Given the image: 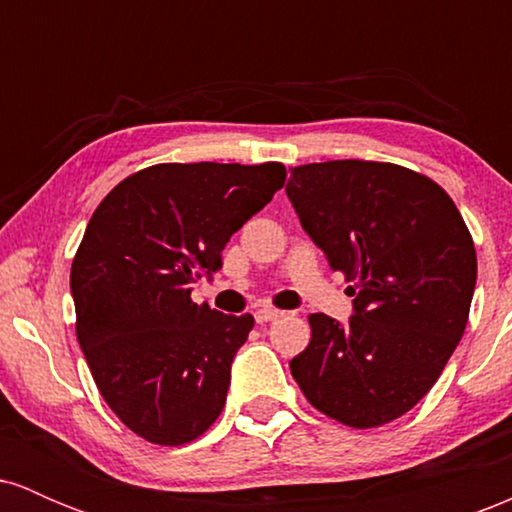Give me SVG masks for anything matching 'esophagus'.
<instances>
[{
  "mask_svg": "<svg viewBox=\"0 0 512 512\" xmlns=\"http://www.w3.org/2000/svg\"><path fill=\"white\" fill-rule=\"evenodd\" d=\"M281 315H284V313H281V310H276V308H260L255 313V320L262 325V322H272V320H276V317H281Z\"/></svg>",
  "mask_w": 512,
  "mask_h": 512,
  "instance_id": "obj_1",
  "label": "esophagus"
}]
</instances>
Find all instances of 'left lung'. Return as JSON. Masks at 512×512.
Returning a JSON list of instances; mask_svg holds the SVG:
<instances>
[{"label": "left lung", "instance_id": "left-lung-1", "mask_svg": "<svg viewBox=\"0 0 512 512\" xmlns=\"http://www.w3.org/2000/svg\"><path fill=\"white\" fill-rule=\"evenodd\" d=\"M286 195L332 272L354 281V315L346 325L310 315L291 375L339 424H390L436 385L467 327L469 228L438 182L395 163H308L291 168Z\"/></svg>", "mask_w": 512, "mask_h": 512}]
</instances>
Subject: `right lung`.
Wrapping results in <instances>:
<instances>
[{
  "mask_svg": "<svg viewBox=\"0 0 512 512\" xmlns=\"http://www.w3.org/2000/svg\"><path fill=\"white\" fill-rule=\"evenodd\" d=\"M281 163H158L108 192L72 262L76 339L117 419L185 445L219 419L231 363L255 325L192 301L221 250L284 187Z\"/></svg>",
  "mask_w": 512,
  "mask_h": 512,
  "instance_id": "obj_1",
  "label": "right lung"
}]
</instances>
